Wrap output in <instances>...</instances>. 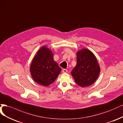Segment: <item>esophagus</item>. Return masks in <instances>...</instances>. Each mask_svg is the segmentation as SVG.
Returning a JSON list of instances; mask_svg holds the SVG:
<instances>
[{
    "instance_id": "1",
    "label": "esophagus",
    "mask_w": 123,
    "mask_h": 123,
    "mask_svg": "<svg viewBox=\"0 0 123 123\" xmlns=\"http://www.w3.org/2000/svg\"><path fill=\"white\" fill-rule=\"evenodd\" d=\"M67 72V70L66 69H63L62 73H66Z\"/></svg>"
}]
</instances>
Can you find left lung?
Here are the masks:
<instances>
[{
	"instance_id": "obj_1",
	"label": "left lung",
	"mask_w": 123,
	"mask_h": 123,
	"mask_svg": "<svg viewBox=\"0 0 123 123\" xmlns=\"http://www.w3.org/2000/svg\"><path fill=\"white\" fill-rule=\"evenodd\" d=\"M100 73V66L92 51L85 49L78 51L77 64L71 73L78 85L84 87L92 84Z\"/></svg>"
}]
</instances>
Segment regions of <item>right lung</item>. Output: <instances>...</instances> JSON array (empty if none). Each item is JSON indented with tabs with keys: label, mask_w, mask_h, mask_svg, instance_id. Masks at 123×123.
Returning a JSON list of instances; mask_svg holds the SVG:
<instances>
[{
	"label": "right lung",
	"mask_w": 123,
	"mask_h": 123,
	"mask_svg": "<svg viewBox=\"0 0 123 123\" xmlns=\"http://www.w3.org/2000/svg\"><path fill=\"white\" fill-rule=\"evenodd\" d=\"M61 69L54 60L53 54L46 46H43L35 55L30 66L34 80L38 84L47 86L58 77Z\"/></svg>",
	"instance_id": "obj_1"
}]
</instances>
